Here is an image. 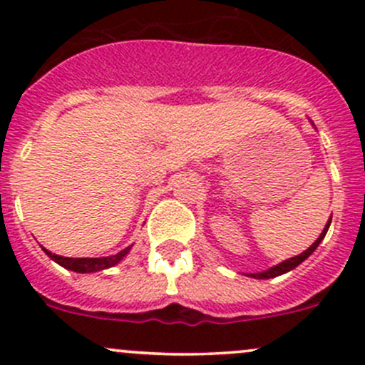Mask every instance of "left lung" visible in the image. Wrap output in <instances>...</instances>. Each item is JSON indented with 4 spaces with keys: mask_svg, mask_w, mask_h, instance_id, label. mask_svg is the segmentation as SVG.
I'll return each instance as SVG.
<instances>
[{
    "mask_svg": "<svg viewBox=\"0 0 365 365\" xmlns=\"http://www.w3.org/2000/svg\"><path fill=\"white\" fill-rule=\"evenodd\" d=\"M330 222H332V217H330V220H329V222H327L325 230H323V233L319 235V238H318V240H316L314 244H312L311 247L307 249V251H304V252H302V254H298V256H295V257H289V259H286L284 263H279L277 267L270 268V270H267V272H261V274H251L252 277H256V279H272V277H277V275H281V274H286V272L293 270V268L298 267V264H300L302 261H304V259H307V257L311 256V254L316 251V247H318V245H319V242H322L323 238H325L327 231H329V226H330Z\"/></svg>",
    "mask_w": 365,
    "mask_h": 365,
    "instance_id": "left-lung-1",
    "label": "left lung"
}]
</instances>
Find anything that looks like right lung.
I'll list each match as a JSON object with an SVG mask.
<instances>
[{"label": "right lung", "mask_w": 365, "mask_h": 365, "mask_svg": "<svg viewBox=\"0 0 365 365\" xmlns=\"http://www.w3.org/2000/svg\"><path fill=\"white\" fill-rule=\"evenodd\" d=\"M43 251H46V254L51 257V259L56 261V263L61 264L63 268L79 272V274H86V272H98V270H104V268L113 267V264H116L118 261L123 259V256L130 251V247L118 252L116 256H109V257H65V256H58V254L49 252L47 249H43Z\"/></svg>", "instance_id": "right-lung-1"}]
</instances>
